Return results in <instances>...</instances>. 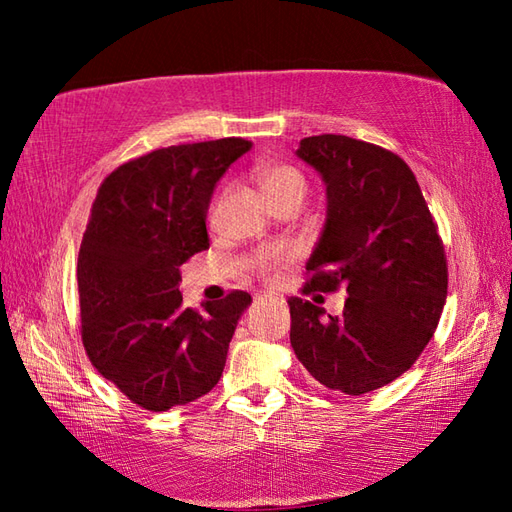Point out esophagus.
I'll return each instance as SVG.
<instances>
[{
    "label": "esophagus",
    "mask_w": 512,
    "mask_h": 512,
    "mask_svg": "<svg viewBox=\"0 0 512 512\" xmlns=\"http://www.w3.org/2000/svg\"><path fill=\"white\" fill-rule=\"evenodd\" d=\"M268 301H275V299H270V297H266V295L255 297V303H268Z\"/></svg>",
    "instance_id": "obj_1"
}]
</instances>
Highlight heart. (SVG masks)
I'll return each instance as SVG.
<instances>
[{"instance_id":"obj_1","label":"heart","mask_w":512,"mask_h":512,"mask_svg":"<svg viewBox=\"0 0 512 512\" xmlns=\"http://www.w3.org/2000/svg\"><path fill=\"white\" fill-rule=\"evenodd\" d=\"M259 184H262L264 193L268 195L270 202L281 200V198H301L306 195V178L303 173L290 165H273L266 167L259 173ZM297 257V248L292 246H279V248H268L262 250L255 257V268L264 275H273L277 268L290 264L292 259Z\"/></svg>"}]
</instances>
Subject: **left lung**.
Segmentation results:
<instances>
[{
	"instance_id": "8db88e82",
	"label": "left lung",
	"mask_w": 512,
	"mask_h": 512,
	"mask_svg": "<svg viewBox=\"0 0 512 512\" xmlns=\"http://www.w3.org/2000/svg\"><path fill=\"white\" fill-rule=\"evenodd\" d=\"M321 173L328 220L306 264L303 295L345 286L341 317L290 297V343L328 389L361 396L402 376L438 328L447 255L420 184L394 151L350 136L303 138Z\"/></svg>"
}]
</instances>
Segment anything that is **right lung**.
Segmentation results:
<instances>
[{
	"label": "right lung",
	"instance_id": "right-lung-1",
	"mask_svg": "<svg viewBox=\"0 0 512 512\" xmlns=\"http://www.w3.org/2000/svg\"><path fill=\"white\" fill-rule=\"evenodd\" d=\"M253 147L244 138L162 147L103 180L79 250L81 339L92 365L147 411L217 385L250 295L182 308L180 266L209 248L217 180Z\"/></svg>",
	"mask_w": 512,
	"mask_h": 512
}]
</instances>
